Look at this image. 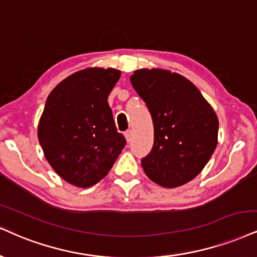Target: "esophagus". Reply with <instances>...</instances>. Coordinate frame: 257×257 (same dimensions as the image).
Listing matches in <instances>:
<instances>
[{"label": "esophagus", "instance_id": "obj_1", "mask_svg": "<svg viewBox=\"0 0 257 257\" xmlns=\"http://www.w3.org/2000/svg\"><path fill=\"white\" fill-rule=\"evenodd\" d=\"M125 138H126V141L128 142V143L132 141V131H131V130H127V131L125 132Z\"/></svg>", "mask_w": 257, "mask_h": 257}]
</instances>
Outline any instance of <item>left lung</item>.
Here are the masks:
<instances>
[{"instance_id": "left-lung-1", "label": "left lung", "mask_w": 257, "mask_h": 257, "mask_svg": "<svg viewBox=\"0 0 257 257\" xmlns=\"http://www.w3.org/2000/svg\"><path fill=\"white\" fill-rule=\"evenodd\" d=\"M131 83L154 122V145L142 166L150 180L167 188L189 182L217 147L219 122L200 91L179 74L141 69Z\"/></svg>"}]
</instances>
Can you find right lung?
Masks as SVG:
<instances>
[{
  "label": "right lung",
  "instance_id": "add662e5",
  "mask_svg": "<svg viewBox=\"0 0 257 257\" xmlns=\"http://www.w3.org/2000/svg\"><path fill=\"white\" fill-rule=\"evenodd\" d=\"M120 75L110 68L85 69L47 96L38 138L55 172L71 185L85 188L102 180L126 145L107 102Z\"/></svg>",
  "mask_w": 257,
  "mask_h": 257
}]
</instances>
